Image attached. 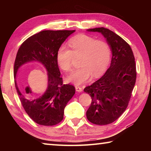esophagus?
Masks as SVG:
<instances>
[{
    "mask_svg": "<svg viewBox=\"0 0 151 151\" xmlns=\"http://www.w3.org/2000/svg\"><path fill=\"white\" fill-rule=\"evenodd\" d=\"M75 89L77 92H82V91H83V88H82L81 86H76Z\"/></svg>",
    "mask_w": 151,
    "mask_h": 151,
    "instance_id": "34e87169",
    "label": "esophagus"
}]
</instances>
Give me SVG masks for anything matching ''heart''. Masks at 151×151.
<instances>
[{
	"label": "heart",
	"mask_w": 151,
	"mask_h": 151,
	"mask_svg": "<svg viewBox=\"0 0 151 151\" xmlns=\"http://www.w3.org/2000/svg\"><path fill=\"white\" fill-rule=\"evenodd\" d=\"M71 50L62 45L57 52V62L64 71L72 68L74 56L79 57L81 67L73 70L66 76L69 83L80 85L86 83L92 75L97 76L103 73L111 60V49L109 43L103 40H96L90 36L81 35L73 38L68 42Z\"/></svg>",
	"instance_id": "1"
}]
</instances>
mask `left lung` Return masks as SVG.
Returning a JSON list of instances; mask_svg holds the SVG:
<instances>
[{"mask_svg": "<svg viewBox=\"0 0 151 151\" xmlns=\"http://www.w3.org/2000/svg\"><path fill=\"white\" fill-rule=\"evenodd\" d=\"M87 30L101 32L112 51L111 66L104 75L84 89L92 99L86 118L93 124L105 125L115 121L127 108L137 78L134 57L130 45L109 29Z\"/></svg>", "mask_w": 151, "mask_h": 151, "instance_id": "8db88e82", "label": "left lung"}]
</instances>
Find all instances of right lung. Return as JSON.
Masks as SVG:
<instances>
[{"label":"right lung","mask_w":151,"mask_h":151,"mask_svg":"<svg viewBox=\"0 0 151 151\" xmlns=\"http://www.w3.org/2000/svg\"><path fill=\"white\" fill-rule=\"evenodd\" d=\"M73 30H43L23 42L18 50L14 65V76L24 64L37 61L45 66L48 74V87L42 95L34 96L27 86L24 88L14 81L18 95L24 111L36 123L53 126L63 121L66 104L75 93L71 85H63L57 62V52Z\"/></svg>","instance_id":"add662e5"}]
</instances>
